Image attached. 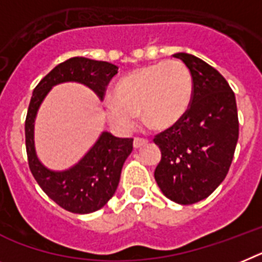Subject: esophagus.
<instances>
[{
  "instance_id": "obj_1",
  "label": "esophagus",
  "mask_w": 262,
  "mask_h": 262,
  "mask_svg": "<svg viewBox=\"0 0 262 262\" xmlns=\"http://www.w3.org/2000/svg\"><path fill=\"white\" fill-rule=\"evenodd\" d=\"M146 140H144V138H140V137H136L135 140H133V146H135V149H138L141 148V146H144V145H146Z\"/></svg>"
}]
</instances>
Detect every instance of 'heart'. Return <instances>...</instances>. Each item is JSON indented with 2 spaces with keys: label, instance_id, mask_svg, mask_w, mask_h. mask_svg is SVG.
<instances>
[{
  "label": "heart",
  "instance_id": "b5f03b06",
  "mask_svg": "<svg viewBox=\"0 0 262 262\" xmlns=\"http://www.w3.org/2000/svg\"><path fill=\"white\" fill-rule=\"evenodd\" d=\"M192 96L193 77L185 63L160 61L122 77L105 104V116L124 135L135 127L138 113L145 125L164 130L184 118Z\"/></svg>",
  "mask_w": 262,
  "mask_h": 262
}]
</instances>
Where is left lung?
Masks as SVG:
<instances>
[{"mask_svg":"<svg viewBox=\"0 0 262 262\" xmlns=\"http://www.w3.org/2000/svg\"><path fill=\"white\" fill-rule=\"evenodd\" d=\"M193 77V96L180 122L156 135L161 161L155 179L169 200L190 205L209 197L224 181L238 140L236 97L214 68L188 53H176Z\"/></svg>","mask_w":262,"mask_h":262,"instance_id":"left-lung-1","label":"left lung"}]
</instances>
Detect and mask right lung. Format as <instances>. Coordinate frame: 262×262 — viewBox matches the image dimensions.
<instances>
[{
    "label": "right lung",
    "mask_w": 262,
    "mask_h": 262,
    "mask_svg": "<svg viewBox=\"0 0 262 262\" xmlns=\"http://www.w3.org/2000/svg\"><path fill=\"white\" fill-rule=\"evenodd\" d=\"M118 68L106 61L73 57L57 65L33 90L25 120L28 162L33 177L57 205L68 212L86 214L101 209L120 182L122 165L133 150V138H118L104 132L93 148L73 168L53 172L45 168L34 149V120L39 105L54 85L68 81L89 86L102 100L106 86L117 74Z\"/></svg>",
    "instance_id": "add662e5"
}]
</instances>
